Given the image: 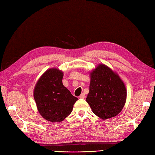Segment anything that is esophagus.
<instances>
[{
	"label": "esophagus",
	"mask_w": 155,
	"mask_h": 155,
	"mask_svg": "<svg viewBox=\"0 0 155 155\" xmlns=\"http://www.w3.org/2000/svg\"><path fill=\"white\" fill-rule=\"evenodd\" d=\"M79 98H81V99H84V98H85V94L84 93H82V94H81V95H80Z\"/></svg>",
	"instance_id": "obj_1"
}]
</instances>
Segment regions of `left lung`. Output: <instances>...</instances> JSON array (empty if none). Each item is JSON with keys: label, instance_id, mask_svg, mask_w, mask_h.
Wrapping results in <instances>:
<instances>
[{"label": "left lung", "instance_id": "1", "mask_svg": "<svg viewBox=\"0 0 155 155\" xmlns=\"http://www.w3.org/2000/svg\"><path fill=\"white\" fill-rule=\"evenodd\" d=\"M126 100L125 85L111 69L100 64L91 73L86 101L95 115L102 119L117 116L122 110Z\"/></svg>", "mask_w": 155, "mask_h": 155}]
</instances>
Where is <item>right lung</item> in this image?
I'll return each mask as SVG.
<instances>
[{
    "label": "right lung",
    "mask_w": 155,
    "mask_h": 155,
    "mask_svg": "<svg viewBox=\"0 0 155 155\" xmlns=\"http://www.w3.org/2000/svg\"><path fill=\"white\" fill-rule=\"evenodd\" d=\"M63 73L50 69L38 81L34 98L41 116L50 122H61L71 114L78 100L62 84Z\"/></svg>",
    "instance_id": "right-lung-1"
}]
</instances>
